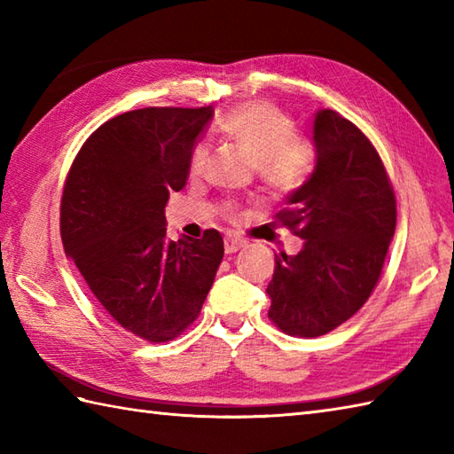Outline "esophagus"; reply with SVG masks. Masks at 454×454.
Returning <instances> with one entry per match:
<instances>
[{"mask_svg":"<svg viewBox=\"0 0 454 454\" xmlns=\"http://www.w3.org/2000/svg\"><path fill=\"white\" fill-rule=\"evenodd\" d=\"M244 246V242H239V239H236V238H224V252L230 255V254H236L239 247Z\"/></svg>","mask_w":454,"mask_h":454,"instance_id":"34e87169","label":"esophagus"}]
</instances>
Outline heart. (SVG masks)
<instances>
[{"instance_id":"heart-1","label":"heart","mask_w":454,"mask_h":454,"mask_svg":"<svg viewBox=\"0 0 454 454\" xmlns=\"http://www.w3.org/2000/svg\"><path fill=\"white\" fill-rule=\"evenodd\" d=\"M220 130L242 148L257 166L265 185L275 192L302 187L314 169L312 142L296 137L294 121L271 103H244L230 111ZM208 160V144L200 142L191 153V173H200Z\"/></svg>"}]
</instances>
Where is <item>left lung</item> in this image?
Masks as SVG:
<instances>
[{
  "label": "left lung",
  "mask_w": 454,
  "mask_h": 454,
  "mask_svg": "<svg viewBox=\"0 0 454 454\" xmlns=\"http://www.w3.org/2000/svg\"><path fill=\"white\" fill-rule=\"evenodd\" d=\"M316 166L278 222L302 238L275 254L269 317L288 335L317 337L349 320L379 283L396 230V199L371 140L332 109L314 117Z\"/></svg>",
  "instance_id": "left-lung-1"
}]
</instances>
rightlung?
<instances>
[{"mask_svg":"<svg viewBox=\"0 0 454 454\" xmlns=\"http://www.w3.org/2000/svg\"><path fill=\"white\" fill-rule=\"evenodd\" d=\"M212 107H146L107 121L85 140L66 177V255L124 330L171 341L197 320L224 255L216 230L166 238L169 192L185 187L191 153Z\"/></svg>","mask_w":454,"mask_h":454,"instance_id":"right-lung-1","label":"right lung"}]
</instances>
